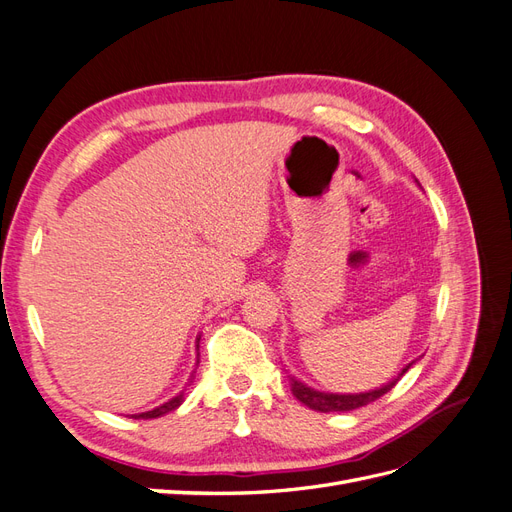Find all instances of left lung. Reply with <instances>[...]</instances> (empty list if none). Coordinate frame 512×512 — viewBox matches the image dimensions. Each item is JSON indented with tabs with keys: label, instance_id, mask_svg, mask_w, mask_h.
I'll return each mask as SVG.
<instances>
[{
	"label": "left lung",
	"instance_id": "obj_1",
	"mask_svg": "<svg viewBox=\"0 0 512 512\" xmlns=\"http://www.w3.org/2000/svg\"><path fill=\"white\" fill-rule=\"evenodd\" d=\"M410 367V365H408ZM408 367L401 371V374L389 382L386 386H382V389H376V391H369V393H359V395H333V393H320V391H314L309 389V386L301 384L292 378V395L297 397L301 404H305L307 408L312 410H318V412H348V410H356L361 406H367L371 404V401H376L378 397H382L384 393H389L393 386L401 380V376L406 374Z\"/></svg>",
	"mask_w": 512,
	"mask_h": 512
}]
</instances>
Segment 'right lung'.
Returning a JSON list of instances; mask_svg holds the SVG:
<instances>
[{
    "mask_svg": "<svg viewBox=\"0 0 512 512\" xmlns=\"http://www.w3.org/2000/svg\"><path fill=\"white\" fill-rule=\"evenodd\" d=\"M181 401H183V393H181V395H177V397H173L170 401H166V404L158 406L156 410L143 412V414H134L132 418H158V416H164V414H168V412H173L175 408H179V406H181Z\"/></svg>",
    "mask_w": 512,
    "mask_h": 512,
    "instance_id": "1",
    "label": "right lung"
}]
</instances>
